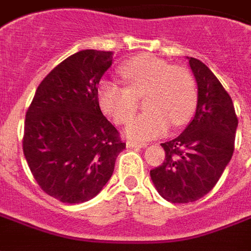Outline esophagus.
I'll return each instance as SVG.
<instances>
[{"instance_id": "34e87169", "label": "esophagus", "mask_w": 251, "mask_h": 251, "mask_svg": "<svg viewBox=\"0 0 251 251\" xmlns=\"http://www.w3.org/2000/svg\"><path fill=\"white\" fill-rule=\"evenodd\" d=\"M126 147H127V148H136V149H141V148L147 147V144H145V142L127 141V142H126Z\"/></svg>"}]
</instances>
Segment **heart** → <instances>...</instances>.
Returning a JSON list of instances; mask_svg holds the SVG:
<instances>
[{
	"label": "heart",
	"mask_w": 251,
	"mask_h": 251,
	"mask_svg": "<svg viewBox=\"0 0 251 251\" xmlns=\"http://www.w3.org/2000/svg\"><path fill=\"white\" fill-rule=\"evenodd\" d=\"M120 75L126 83L102 80L97 88V99L103 114L115 125L129 122L137 110V99L144 97L147 109L129 125L126 136L133 140H152L175 127L185 125L195 113L198 90L192 74L180 66H169L168 62L153 55H138L125 62Z\"/></svg>",
	"instance_id": "heart-1"
}]
</instances>
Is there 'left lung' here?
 <instances>
[{"mask_svg":"<svg viewBox=\"0 0 251 251\" xmlns=\"http://www.w3.org/2000/svg\"><path fill=\"white\" fill-rule=\"evenodd\" d=\"M198 83L196 111L184 131L161 144L164 163L151 171L157 192L172 203H191L215 187L231 160L238 118L230 95L204 63L188 57Z\"/></svg>","mask_w":251,"mask_h":251,"instance_id":"1","label":"left lung"}]
</instances>
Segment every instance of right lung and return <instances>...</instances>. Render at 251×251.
<instances>
[{"label": "right lung", "instance_id": "obj_1", "mask_svg": "<svg viewBox=\"0 0 251 251\" xmlns=\"http://www.w3.org/2000/svg\"><path fill=\"white\" fill-rule=\"evenodd\" d=\"M113 52L84 50L57 64L39 84L25 115L23 151L33 177L68 204L93 199L125 149L102 114L97 88Z\"/></svg>", "mask_w": 251, "mask_h": 251}]
</instances>
